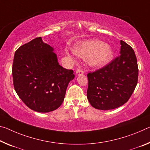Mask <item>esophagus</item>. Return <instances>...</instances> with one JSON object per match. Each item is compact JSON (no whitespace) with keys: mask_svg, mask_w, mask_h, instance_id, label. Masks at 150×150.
I'll list each match as a JSON object with an SVG mask.
<instances>
[{"mask_svg":"<svg viewBox=\"0 0 150 150\" xmlns=\"http://www.w3.org/2000/svg\"><path fill=\"white\" fill-rule=\"evenodd\" d=\"M76 74L78 75H83V74H84V71H83L81 68H79V69H77V71H76Z\"/></svg>","mask_w":150,"mask_h":150,"instance_id":"obj_1","label":"esophagus"}]
</instances>
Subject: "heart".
<instances>
[{"instance_id": "obj_1", "label": "heart", "mask_w": 150, "mask_h": 150, "mask_svg": "<svg viewBox=\"0 0 150 150\" xmlns=\"http://www.w3.org/2000/svg\"><path fill=\"white\" fill-rule=\"evenodd\" d=\"M73 51L80 57L89 58V64L92 67L105 65L113 56L112 49L101 41H90L76 45Z\"/></svg>"}]
</instances>
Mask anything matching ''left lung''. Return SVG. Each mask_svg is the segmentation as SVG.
Wrapping results in <instances>:
<instances>
[{
    "label": "left lung",
    "mask_w": 150,
    "mask_h": 150,
    "mask_svg": "<svg viewBox=\"0 0 150 150\" xmlns=\"http://www.w3.org/2000/svg\"><path fill=\"white\" fill-rule=\"evenodd\" d=\"M120 54L108 65L87 74V99L94 108L109 110L129 100L137 83L138 67L132 47L120 41Z\"/></svg>",
    "instance_id": "1"
}]
</instances>
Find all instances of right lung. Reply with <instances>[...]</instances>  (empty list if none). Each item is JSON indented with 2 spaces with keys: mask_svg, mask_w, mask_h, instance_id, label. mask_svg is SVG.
Wrapping results in <instances>:
<instances>
[{
  "mask_svg": "<svg viewBox=\"0 0 150 150\" xmlns=\"http://www.w3.org/2000/svg\"><path fill=\"white\" fill-rule=\"evenodd\" d=\"M49 45L37 37L16 50L13 64V85L28 108L47 113L61 106L69 83L75 77L73 70L59 65Z\"/></svg>",
  "mask_w": 150,
  "mask_h": 150,
  "instance_id": "add662e5",
  "label": "right lung"
}]
</instances>
